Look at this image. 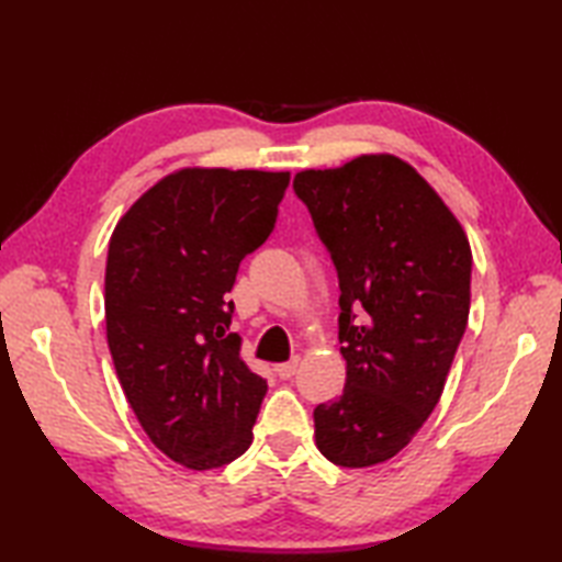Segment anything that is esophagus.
<instances>
[{"mask_svg":"<svg viewBox=\"0 0 562 562\" xmlns=\"http://www.w3.org/2000/svg\"><path fill=\"white\" fill-rule=\"evenodd\" d=\"M296 367H300V357H294L290 362H282L274 367V372H278L280 379H292L296 374Z\"/></svg>","mask_w":562,"mask_h":562,"instance_id":"obj_1","label":"esophagus"}]
</instances>
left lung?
I'll return each mask as SVG.
<instances>
[{
	"label": "left lung",
	"mask_w": 562,
	"mask_h": 562,
	"mask_svg": "<svg viewBox=\"0 0 562 562\" xmlns=\"http://www.w3.org/2000/svg\"><path fill=\"white\" fill-rule=\"evenodd\" d=\"M340 282L342 396L314 411L316 447L345 469L384 463L435 411L469 324L471 246L437 190L393 154L304 169Z\"/></svg>",
	"instance_id": "8db88e82"
}]
</instances>
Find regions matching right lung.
<instances>
[{"label": "right lung", "instance_id": "1", "mask_svg": "<svg viewBox=\"0 0 562 562\" xmlns=\"http://www.w3.org/2000/svg\"><path fill=\"white\" fill-rule=\"evenodd\" d=\"M290 171L178 169L115 224L105 262V338L151 445L186 469L241 457L266 379L241 360L226 300L238 262L266 244Z\"/></svg>", "mask_w": 562, "mask_h": 562}]
</instances>
